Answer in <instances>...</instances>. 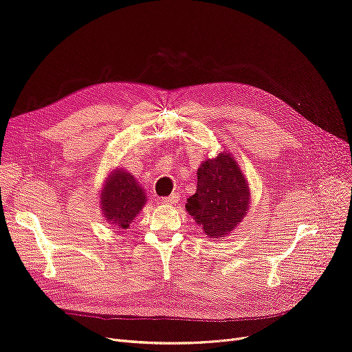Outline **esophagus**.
<instances>
[{"instance_id": "1", "label": "esophagus", "mask_w": 352, "mask_h": 352, "mask_svg": "<svg viewBox=\"0 0 352 352\" xmlns=\"http://www.w3.org/2000/svg\"><path fill=\"white\" fill-rule=\"evenodd\" d=\"M178 200H179L178 194H173V195H170V197H164V198H161L160 201H161L162 204H170V206H173V204H175Z\"/></svg>"}]
</instances>
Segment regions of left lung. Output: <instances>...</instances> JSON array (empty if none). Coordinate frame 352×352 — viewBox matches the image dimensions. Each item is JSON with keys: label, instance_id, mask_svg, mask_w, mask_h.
<instances>
[{"label": "left lung", "instance_id": "obj_1", "mask_svg": "<svg viewBox=\"0 0 352 352\" xmlns=\"http://www.w3.org/2000/svg\"><path fill=\"white\" fill-rule=\"evenodd\" d=\"M249 182L228 151L204 160L197 170V191L186 210L208 239H224L246 217L250 207Z\"/></svg>", "mask_w": 352, "mask_h": 352}]
</instances>
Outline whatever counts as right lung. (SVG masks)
<instances>
[{"instance_id": "obj_1", "label": "right lung", "mask_w": 352, "mask_h": 352, "mask_svg": "<svg viewBox=\"0 0 352 352\" xmlns=\"http://www.w3.org/2000/svg\"><path fill=\"white\" fill-rule=\"evenodd\" d=\"M146 200L142 186L124 168H115L106 175L99 194L103 217L116 230H126Z\"/></svg>"}]
</instances>
